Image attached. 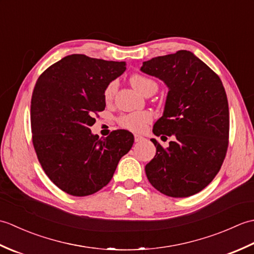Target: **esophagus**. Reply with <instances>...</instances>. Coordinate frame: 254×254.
<instances>
[{
  "label": "esophagus",
  "mask_w": 254,
  "mask_h": 254,
  "mask_svg": "<svg viewBox=\"0 0 254 254\" xmlns=\"http://www.w3.org/2000/svg\"><path fill=\"white\" fill-rule=\"evenodd\" d=\"M134 139H135V142H136V143H138V142L143 141L144 137H143V136H141V135H137V134H135V135H134Z\"/></svg>",
  "instance_id": "obj_1"
}]
</instances>
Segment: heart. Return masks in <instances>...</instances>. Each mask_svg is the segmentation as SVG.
<instances>
[{
	"mask_svg": "<svg viewBox=\"0 0 254 254\" xmlns=\"http://www.w3.org/2000/svg\"><path fill=\"white\" fill-rule=\"evenodd\" d=\"M130 82L133 87L142 95H144L150 88L157 89V84H156L155 80L144 76V75H141V74L132 75V77L130 78ZM116 90H117V84L115 82H112L108 85L104 93L105 100L110 101L112 99L113 95H115ZM150 121H152V115L147 111L127 113V115H123L118 119L119 126L131 132H136V133L143 132L150 123Z\"/></svg>",
	"mask_w": 254,
	"mask_h": 254,
	"instance_id": "heart-1",
	"label": "heart"
}]
</instances>
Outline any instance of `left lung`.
I'll list each match as a JSON object with an SVG mask.
<instances>
[{
    "instance_id": "8db88e82",
    "label": "left lung",
    "mask_w": 254,
    "mask_h": 254,
    "mask_svg": "<svg viewBox=\"0 0 254 254\" xmlns=\"http://www.w3.org/2000/svg\"><path fill=\"white\" fill-rule=\"evenodd\" d=\"M141 71L169 89L154 134L175 136L167 148L150 139L156 155L145 166L147 179L165 195L191 196L212 182L227 153L229 109L223 83L187 50L145 61Z\"/></svg>"
}]
</instances>
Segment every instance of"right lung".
Here are the masks:
<instances>
[{
  "label": "right lung",
  "instance_id": "right-lung-1",
  "mask_svg": "<svg viewBox=\"0 0 254 254\" xmlns=\"http://www.w3.org/2000/svg\"><path fill=\"white\" fill-rule=\"evenodd\" d=\"M126 62L71 55L38 78L31 97L32 144L55 185L74 196L94 194L110 182L133 134L117 130L106 138L90 131L105 110V89L126 71Z\"/></svg>",
  "mask_w": 254,
  "mask_h": 254
}]
</instances>
